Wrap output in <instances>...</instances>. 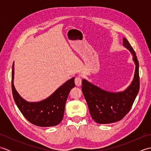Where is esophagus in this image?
<instances>
[{"mask_svg": "<svg viewBox=\"0 0 151 151\" xmlns=\"http://www.w3.org/2000/svg\"><path fill=\"white\" fill-rule=\"evenodd\" d=\"M75 83L76 86H81L82 84V78L80 76L76 77L75 80Z\"/></svg>", "mask_w": 151, "mask_h": 151, "instance_id": "34e87169", "label": "esophagus"}]
</instances>
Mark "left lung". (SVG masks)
I'll return each instance as SVG.
<instances>
[{
    "mask_svg": "<svg viewBox=\"0 0 151 151\" xmlns=\"http://www.w3.org/2000/svg\"><path fill=\"white\" fill-rule=\"evenodd\" d=\"M123 46L130 51L136 68L132 82L123 91L111 92L82 79V90L91 116L99 124L113 123L121 120L130 111L139 89V63L129 41L123 37Z\"/></svg>",
    "mask_w": 151,
    "mask_h": 151,
    "instance_id": "1",
    "label": "left lung"
}]
</instances>
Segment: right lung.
Segmentation results:
<instances>
[{
    "instance_id": "right-lung-1",
    "label": "right lung",
    "mask_w": 151,
    "mask_h": 151,
    "mask_svg": "<svg viewBox=\"0 0 151 151\" xmlns=\"http://www.w3.org/2000/svg\"><path fill=\"white\" fill-rule=\"evenodd\" d=\"M14 80V63L12 73L13 97L19 110L28 121L42 127L56 126L62 121L69 93L75 86V77L66 81L49 97L38 102H28L22 98L15 89Z\"/></svg>"
}]
</instances>
